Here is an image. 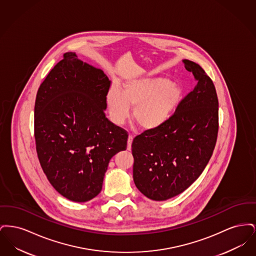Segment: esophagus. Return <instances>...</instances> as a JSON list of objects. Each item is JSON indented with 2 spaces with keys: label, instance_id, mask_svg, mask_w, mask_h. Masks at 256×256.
<instances>
[{
  "label": "esophagus",
  "instance_id": "1",
  "mask_svg": "<svg viewBox=\"0 0 256 256\" xmlns=\"http://www.w3.org/2000/svg\"><path fill=\"white\" fill-rule=\"evenodd\" d=\"M132 140H134V135H132V134H130V135H128V150L132 148Z\"/></svg>",
  "mask_w": 256,
  "mask_h": 256
}]
</instances>
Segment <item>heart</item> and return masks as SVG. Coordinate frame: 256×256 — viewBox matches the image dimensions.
I'll list each match as a JSON object with an SVG mask.
<instances>
[{"mask_svg":"<svg viewBox=\"0 0 256 256\" xmlns=\"http://www.w3.org/2000/svg\"><path fill=\"white\" fill-rule=\"evenodd\" d=\"M182 98V87L162 76L132 78L110 87L106 106L111 122L122 124L134 108L132 118L143 130H156L170 121Z\"/></svg>","mask_w":256,"mask_h":256,"instance_id":"1","label":"heart"}]
</instances>
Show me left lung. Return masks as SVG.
<instances>
[{"label": "left lung", "instance_id": "1", "mask_svg": "<svg viewBox=\"0 0 256 256\" xmlns=\"http://www.w3.org/2000/svg\"><path fill=\"white\" fill-rule=\"evenodd\" d=\"M196 84L180 102L169 122L134 139V180L152 200L185 191L206 167L217 141L219 102L215 86L195 62L183 60Z\"/></svg>", "mask_w": 256, "mask_h": 256}]
</instances>
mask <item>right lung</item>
Wrapping results in <instances>:
<instances>
[{
	"label": "right lung",
	"instance_id": "right-lung-1",
	"mask_svg": "<svg viewBox=\"0 0 256 256\" xmlns=\"http://www.w3.org/2000/svg\"><path fill=\"white\" fill-rule=\"evenodd\" d=\"M110 87L102 69L69 52L37 91L38 159L52 187L72 202L98 195L110 159L126 148V132L104 114Z\"/></svg>",
	"mask_w": 256,
	"mask_h": 256
}]
</instances>
